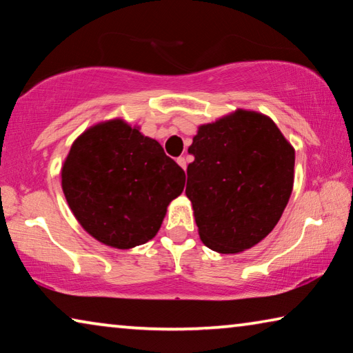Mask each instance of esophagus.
<instances>
[{
    "label": "esophagus",
    "mask_w": 353,
    "mask_h": 353,
    "mask_svg": "<svg viewBox=\"0 0 353 353\" xmlns=\"http://www.w3.org/2000/svg\"><path fill=\"white\" fill-rule=\"evenodd\" d=\"M177 163H179V166H181V168L187 170V160H185V157H179L177 159Z\"/></svg>",
    "instance_id": "1"
}]
</instances>
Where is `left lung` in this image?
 I'll list each match as a JSON object with an SVG mask.
<instances>
[{
    "label": "left lung",
    "instance_id": "1",
    "mask_svg": "<svg viewBox=\"0 0 353 353\" xmlns=\"http://www.w3.org/2000/svg\"><path fill=\"white\" fill-rule=\"evenodd\" d=\"M185 194L201 241L238 254L271 234L294 185V148L265 113L236 109L201 124Z\"/></svg>",
    "mask_w": 353,
    "mask_h": 353
}]
</instances>
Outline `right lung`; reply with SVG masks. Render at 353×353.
Wrapping results in <instances>:
<instances>
[{
    "instance_id": "right-lung-1",
    "label": "right lung",
    "mask_w": 353,
    "mask_h": 353,
    "mask_svg": "<svg viewBox=\"0 0 353 353\" xmlns=\"http://www.w3.org/2000/svg\"><path fill=\"white\" fill-rule=\"evenodd\" d=\"M71 213L94 240L132 249L157 235L166 208L181 196L185 171L157 140L112 118L77 137L61 171Z\"/></svg>"
}]
</instances>
